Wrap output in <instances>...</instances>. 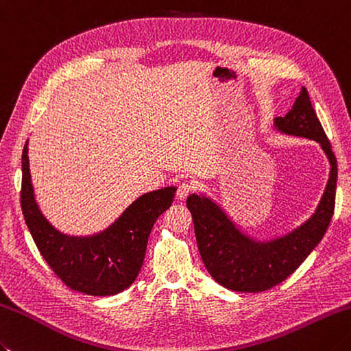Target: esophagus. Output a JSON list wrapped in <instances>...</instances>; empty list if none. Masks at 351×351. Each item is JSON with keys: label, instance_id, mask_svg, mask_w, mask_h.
Returning <instances> with one entry per match:
<instances>
[{"label": "esophagus", "instance_id": "1", "mask_svg": "<svg viewBox=\"0 0 351 351\" xmlns=\"http://www.w3.org/2000/svg\"><path fill=\"white\" fill-rule=\"evenodd\" d=\"M193 190H195V187L190 182H181L180 187H178V197L185 199Z\"/></svg>", "mask_w": 351, "mask_h": 351}]
</instances>
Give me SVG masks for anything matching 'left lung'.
Here are the masks:
<instances>
[{
	"mask_svg": "<svg viewBox=\"0 0 351 351\" xmlns=\"http://www.w3.org/2000/svg\"><path fill=\"white\" fill-rule=\"evenodd\" d=\"M276 126L285 134L318 141L332 166L318 208L306 223L285 237L258 243L243 236L210 199L197 195L187 197L205 267L219 285L236 292H263L285 281L321 242L335 211L338 162L306 88L301 89L291 111L277 117Z\"/></svg>",
	"mask_w": 351,
	"mask_h": 351,
	"instance_id": "8db88e82",
	"label": "left lung"
}]
</instances>
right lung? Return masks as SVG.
I'll list each match as a JSON object with an SVG mask.
<instances>
[{"label": "right lung", "mask_w": 351, "mask_h": 351, "mask_svg": "<svg viewBox=\"0 0 351 351\" xmlns=\"http://www.w3.org/2000/svg\"><path fill=\"white\" fill-rule=\"evenodd\" d=\"M29 149L23 150L21 208L40 256L73 291L94 297L115 295L134 283L144 262L152 226L171 202L176 189L166 187L141 197L101 234L68 237L47 222L33 196Z\"/></svg>", "instance_id": "obj_1"}]
</instances>
